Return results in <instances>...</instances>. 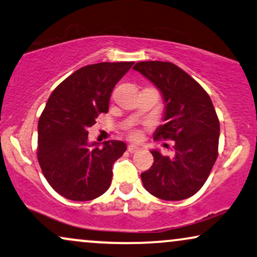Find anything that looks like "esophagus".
Segmentation results:
<instances>
[{"label":"esophagus","instance_id":"esophagus-1","mask_svg":"<svg viewBox=\"0 0 257 257\" xmlns=\"http://www.w3.org/2000/svg\"><path fill=\"white\" fill-rule=\"evenodd\" d=\"M138 150H139V147L137 146V145H129L128 146V151L131 153H135Z\"/></svg>","mask_w":257,"mask_h":257}]
</instances>
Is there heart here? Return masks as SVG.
Wrapping results in <instances>:
<instances>
[{
    "instance_id": "obj_1",
    "label": "heart",
    "mask_w": 257,
    "mask_h": 257,
    "mask_svg": "<svg viewBox=\"0 0 257 257\" xmlns=\"http://www.w3.org/2000/svg\"><path fill=\"white\" fill-rule=\"evenodd\" d=\"M129 138H131L132 140H140L141 133L139 132L138 129H132V131L129 132Z\"/></svg>"
}]
</instances>
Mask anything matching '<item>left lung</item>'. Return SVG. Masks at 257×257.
Segmentation results:
<instances>
[{
    "label": "left lung",
    "instance_id": "1",
    "mask_svg": "<svg viewBox=\"0 0 257 257\" xmlns=\"http://www.w3.org/2000/svg\"><path fill=\"white\" fill-rule=\"evenodd\" d=\"M134 69L158 87L165 103V124L158 126L154 138L175 141L174 157L151 152L154 163L141 174L142 183L158 199H188L202 188L218 158L220 126L211 98L171 62H139Z\"/></svg>",
    "mask_w": 257,
    "mask_h": 257
}]
</instances>
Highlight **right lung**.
Listing matches in <instances>:
<instances>
[{
    "mask_svg": "<svg viewBox=\"0 0 257 257\" xmlns=\"http://www.w3.org/2000/svg\"><path fill=\"white\" fill-rule=\"evenodd\" d=\"M134 62H101L74 72L54 89L38 122L37 157L52 189L73 201L97 199L109 189L122 141L88 144L89 126L109 110L111 92ZM94 146V149H89Z\"/></svg>",
    "mask_w": 257,
    "mask_h": 257,
    "instance_id": "obj_1",
    "label": "right lung"
}]
</instances>
